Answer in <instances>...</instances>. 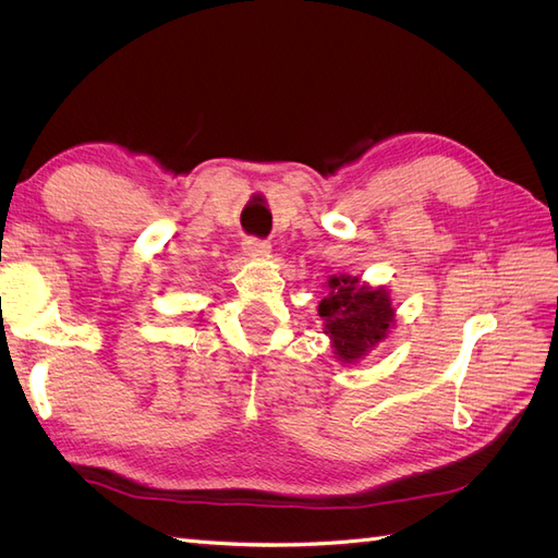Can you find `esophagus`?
<instances>
[{
	"label": "esophagus",
	"instance_id": "1",
	"mask_svg": "<svg viewBox=\"0 0 558 558\" xmlns=\"http://www.w3.org/2000/svg\"><path fill=\"white\" fill-rule=\"evenodd\" d=\"M242 248H244V253H248V256H265V253L269 251V242L258 240V238H246L242 242Z\"/></svg>",
	"mask_w": 558,
	"mask_h": 558
}]
</instances>
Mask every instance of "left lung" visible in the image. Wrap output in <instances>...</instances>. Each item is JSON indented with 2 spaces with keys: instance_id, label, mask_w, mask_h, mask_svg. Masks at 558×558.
Listing matches in <instances>:
<instances>
[{
  "instance_id": "1",
  "label": "left lung",
  "mask_w": 558,
  "mask_h": 558,
  "mask_svg": "<svg viewBox=\"0 0 558 558\" xmlns=\"http://www.w3.org/2000/svg\"><path fill=\"white\" fill-rule=\"evenodd\" d=\"M328 286L330 293L320 300L318 316L326 320L337 356L351 363L384 340L396 312L384 289H367L359 277H332Z\"/></svg>"
}]
</instances>
